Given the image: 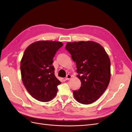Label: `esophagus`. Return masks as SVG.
Returning <instances> with one entry per match:
<instances>
[{
	"label": "esophagus",
	"instance_id": "esophagus-1",
	"mask_svg": "<svg viewBox=\"0 0 132 132\" xmlns=\"http://www.w3.org/2000/svg\"><path fill=\"white\" fill-rule=\"evenodd\" d=\"M72 78V75H70V74H68L67 75V76L66 77V80H70Z\"/></svg>",
	"mask_w": 132,
	"mask_h": 132
}]
</instances>
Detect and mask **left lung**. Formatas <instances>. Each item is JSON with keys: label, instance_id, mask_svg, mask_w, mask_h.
<instances>
[{"label": "left lung", "instance_id": "1", "mask_svg": "<svg viewBox=\"0 0 132 132\" xmlns=\"http://www.w3.org/2000/svg\"><path fill=\"white\" fill-rule=\"evenodd\" d=\"M66 49L77 64L80 88L74 91L78 102L89 104L97 100L111 79V61L104 47L92 41L68 43Z\"/></svg>", "mask_w": 132, "mask_h": 132}]
</instances>
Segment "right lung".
Masks as SVG:
<instances>
[{"mask_svg":"<svg viewBox=\"0 0 132 132\" xmlns=\"http://www.w3.org/2000/svg\"><path fill=\"white\" fill-rule=\"evenodd\" d=\"M63 45L55 41H38L25 50L20 62L21 79L29 94L40 102L51 101L57 94L61 82L55 76L52 63Z\"/></svg>","mask_w":132,"mask_h":132,"instance_id":"add662e5","label":"right lung"}]
</instances>
